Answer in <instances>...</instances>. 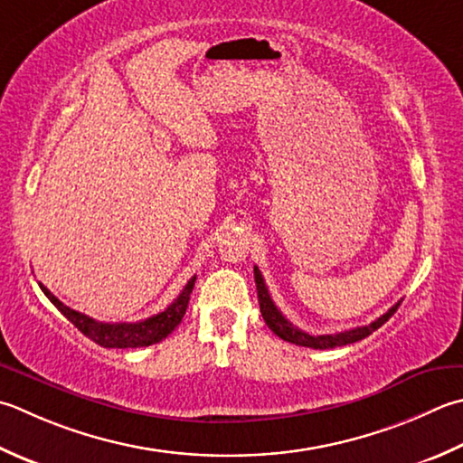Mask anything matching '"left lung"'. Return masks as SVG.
Segmentation results:
<instances>
[{
	"label": "left lung",
	"mask_w": 463,
	"mask_h": 463,
	"mask_svg": "<svg viewBox=\"0 0 463 463\" xmlns=\"http://www.w3.org/2000/svg\"><path fill=\"white\" fill-rule=\"evenodd\" d=\"M255 283H257V293H259V305H260L262 319H265V323L269 325V329L283 341L293 343V345L311 347V349L343 347V345H349V343L365 339L367 335H371V333L382 327V325L389 319V317H392L397 311V307L402 305V303H395L392 309L383 313L382 317H379V319H375L373 323H369V325H364V327H355V329L333 333V335H311V333L295 327V325L288 319H285V315L277 309V305L273 303V298H270V295H269V288L265 285V279H262L259 267H255Z\"/></svg>",
	"instance_id": "obj_1"
}]
</instances>
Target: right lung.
<instances>
[{
  "label": "right lung",
  "mask_w": 463,
  "mask_h": 463,
  "mask_svg": "<svg viewBox=\"0 0 463 463\" xmlns=\"http://www.w3.org/2000/svg\"><path fill=\"white\" fill-rule=\"evenodd\" d=\"M194 280H196V277L188 280L183 288V293H180L175 298V303H170L165 311L158 315H152V317H148V319L138 321V323L96 321V319H92V317L70 309V307L63 305L58 297H53L42 283H40V288L43 291V295L53 303V307H58V311L66 317L70 323H74L88 339L98 343L99 347H108V349L132 347L134 349V347L154 345V343L166 339L168 335L178 327L186 309H188V301H190V293H193Z\"/></svg>",
  "instance_id": "obj_1"
}]
</instances>
